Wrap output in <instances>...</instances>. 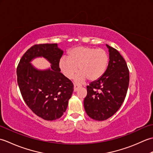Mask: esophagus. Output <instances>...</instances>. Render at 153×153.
<instances>
[{
    "mask_svg": "<svg viewBox=\"0 0 153 153\" xmlns=\"http://www.w3.org/2000/svg\"><path fill=\"white\" fill-rule=\"evenodd\" d=\"M79 86H78V85H74V92H76L77 90H78V89L79 88Z\"/></svg>",
    "mask_w": 153,
    "mask_h": 153,
    "instance_id": "esophagus-1",
    "label": "esophagus"
}]
</instances>
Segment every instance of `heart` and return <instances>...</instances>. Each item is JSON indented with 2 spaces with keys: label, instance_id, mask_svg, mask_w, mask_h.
Here are the masks:
<instances>
[{
  "label": "heart",
  "instance_id": "b5f03b06",
  "mask_svg": "<svg viewBox=\"0 0 153 153\" xmlns=\"http://www.w3.org/2000/svg\"><path fill=\"white\" fill-rule=\"evenodd\" d=\"M108 64V56L102 49L89 47H77L72 48L68 57H62L59 62L60 69L68 79L75 78L77 83H83L88 79L94 82L103 76Z\"/></svg>",
  "mask_w": 153,
  "mask_h": 153
}]
</instances>
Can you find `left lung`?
Listing matches in <instances>:
<instances>
[{
  "mask_svg": "<svg viewBox=\"0 0 153 153\" xmlns=\"http://www.w3.org/2000/svg\"><path fill=\"white\" fill-rule=\"evenodd\" d=\"M109 62L102 77L87 87L84 99L87 114L93 120L102 121L118 111L128 91L129 73L125 60L115 48L106 45Z\"/></svg>",
  "mask_w": 153,
  "mask_h": 153,
  "instance_id": "left-lung-1",
  "label": "left lung"
}]
</instances>
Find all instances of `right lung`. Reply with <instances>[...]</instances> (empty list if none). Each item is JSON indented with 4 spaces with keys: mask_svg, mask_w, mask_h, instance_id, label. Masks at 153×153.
Wrapping results in <instances>:
<instances>
[{
    "mask_svg": "<svg viewBox=\"0 0 153 153\" xmlns=\"http://www.w3.org/2000/svg\"><path fill=\"white\" fill-rule=\"evenodd\" d=\"M64 51L58 44L35 45L22 57L17 68V80L23 99L32 111L45 120H54L64 114L74 91L71 81L60 72L59 62ZM43 57L51 64L45 70L30 62Z\"/></svg>",
    "mask_w": 153,
    "mask_h": 153,
    "instance_id": "obj_1",
    "label": "right lung"
}]
</instances>
